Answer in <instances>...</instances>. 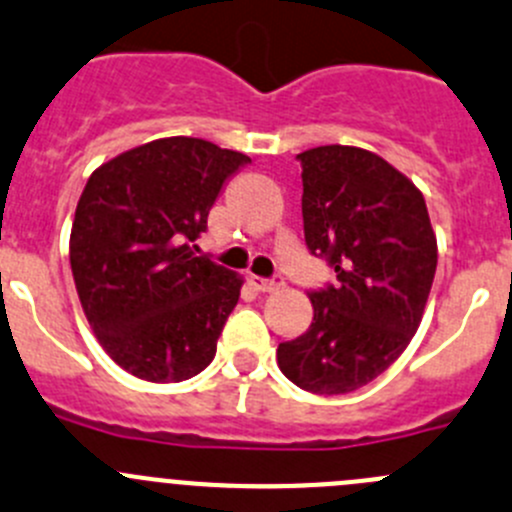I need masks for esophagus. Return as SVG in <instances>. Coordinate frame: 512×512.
Here are the masks:
<instances>
[{"mask_svg":"<svg viewBox=\"0 0 512 512\" xmlns=\"http://www.w3.org/2000/svg\"><path fill=\"white\" fill-rule=\"evenodd\" d=\"M252 285L260 292H275L280 287H285V280L282 277H272V280H265V277H252Z\"/></svg>","mask_w":512,"mask_h":512,"instance_id":"esophagus-1","label":"esophagus"}]
</instances>
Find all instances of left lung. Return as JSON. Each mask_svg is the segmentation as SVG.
<instances>
[{"mask_svg":"<svg viewBox=\"0 0 512 512\" xmlns=\"http://www.w3.org/2000/svg\"><path fill=\"white\" fill-rule=\"evenodd\" d=\"M297 160L307 250L337 282L310 292V330L280 342L277 365L297 388L345 395L388 370L418 332L438 240L423 192L375 152L325 145Z\"/></svg>","mask_w":512,"mask_h":512,"instance_id":"left-lung-1","label":"left lung"}]
</instances>
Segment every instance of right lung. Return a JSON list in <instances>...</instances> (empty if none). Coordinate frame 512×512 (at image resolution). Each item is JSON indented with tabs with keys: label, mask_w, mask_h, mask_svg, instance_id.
<instances>
[{
	"label": "right lung",
	"mask_w": 512,
	"mask_h": 512,
	"mask_svg": "<svg viewBox=\"0 0 512 512\" xmlns=\"http://www.w3.org/2000/svg\"><path fill=\"white\" fill-rule=\"evenodd\" d=\"M250 157L165 137L112 157L77 202L69 265L99 345L140 380L205 370L242 277L192 252L222 185Z\"/></svg>",
	"instance_id": "add662e5"
}]
</instances>
